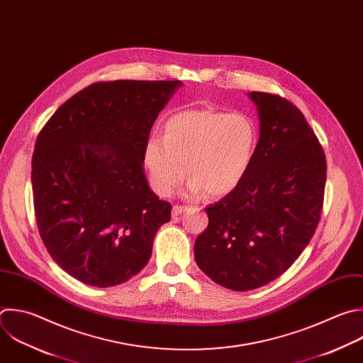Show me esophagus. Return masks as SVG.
<instances>
[{"mask_svg": "<svg viewBox=\"0 0 363 363\" xmlns=\"http://www.w3.org/2000/svg\"><path fill=\"white\" fill-rule=\"evenodd\" d=\"M188 208L186 206H184V205H174L172 206V216H178V215H181L182 212H185Z\"/></svg>", "mask_w": 363, "mask_h": 363, "instance_id": "34e87169", "label": "esophagus"}]
</instances>
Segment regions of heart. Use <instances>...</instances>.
<instances>
[{"mask_svg": "<svg viewBox=\"0 0 363 363\" xmlns=\"http://www.w3.org/2000/svg\"><path fill=\"white\" fill-rule=\"evenodd\" d=\"M257 144V125L245 113L178 111L165 121L164 137L151 135L145 144L150 185L157 195L169 196L188 172L189 195L223 196L244 181Z\"/></svg>", "mask_w": 363, "mask_h": 363, "instance_id": "1", "label": "heart"}]
</instances>
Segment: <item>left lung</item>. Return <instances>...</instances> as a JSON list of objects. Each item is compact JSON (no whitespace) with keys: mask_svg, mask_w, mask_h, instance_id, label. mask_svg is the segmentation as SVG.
Returning a JSON list of instances; mask_svg holds the SVG:
<instances>
[{"mask_svg":"<svg viewBox=\"0 0 363 363\" xmlns=\"http://www.w3.org/2000/svg\"><path fill=\"white\" fill-rule=\"evenodd\" d=\"M259 141L244 181L205 208L194 254L202 272L232 291L279 278L302 254L320 219L326 158L303 113L286 98L250 92Z\"/></svg>","mask_w":363,"mask_h":363,"instance_id":"obj_1","label":"left lung"}]
</instances>
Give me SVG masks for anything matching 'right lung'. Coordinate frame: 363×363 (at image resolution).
<instances>
[{"instance_id":"obj_1","label":"right lung","mask_w":363,"mask_h":363,"mask_svg":"<svg viewBox=\"0 0 363 363\" xmlns=\"http://www.w3.org/2000/svg\"><path fill=\"white\" fill-rule=\"evenodd\" d=\"M181 81H102L65 101L33 155L37 226L51 258L98 288L124 284L148 264L171 203L143 171L151 128Z\"/></svg>"}]
</instances>
